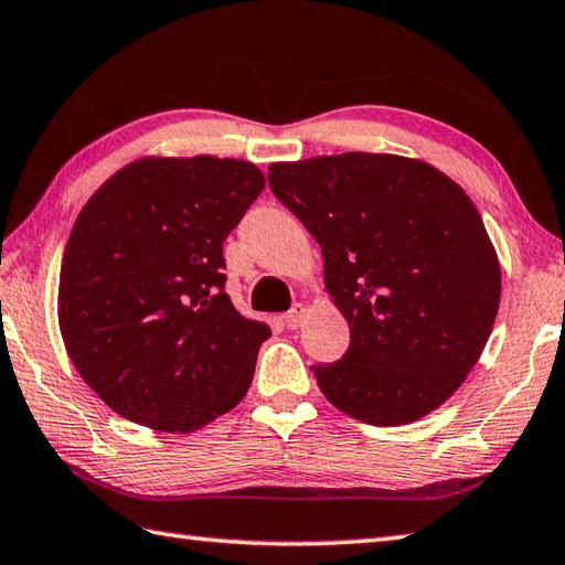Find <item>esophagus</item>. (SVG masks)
<instances>
[{"label": "esophagus", "mask_w": 565, "mask_h": 565, "mask_svg": "<svg viewBox=\"0 0 565 565\" xmlns=\"http://www.w3.org/2000/svg\"><path fill=\"white\" fill-rule=\"evenodd\" d=\"M305 317H307V305L297 302V305H292V310L285 315V324L290 329H300L302 322H305Z\"/></svg>", "instance_id": "34e87169"}]
</instances>
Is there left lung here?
<instances>
[{
	"label": "left lung",
	"mask_w": 565,
	"mask_h": 565,
	"mask_svg": "<svg viewBox=\"0 0 565 565\" xmlns=\"http://www.w3.org/2000/svg\"><path fill=\"white\" fill-rule=\"evenodd\" d=\"M268 182L322 248L324 285L349 322L327 401L369 425L443 406L492 332L502 273L480 211L418 159L347 152L278 162Z\"/></svg>",
	"instance_id": "8db88e82"
}]
</instances>
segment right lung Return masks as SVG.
I'll return each instance as SVG.
<instances>
[{
    "mask_svg": "<svg viewBox=\"0 0 565 565\" xmlns=\"http://www.w3.org/2000/svg\"><path fill=\"white\" fill-rule=\"evenodd\" d=\"M265 186L243 159L147 157L76 218L58 282L63 344L122 415L189 433L246 396L270 327L226 295L223 241Z\"/></svg>",
    "mask_w": 565,
    "mask_h": 565,
    "instance_id": "right-lung-1",
    "label": "right lung"
}]
</instances>
